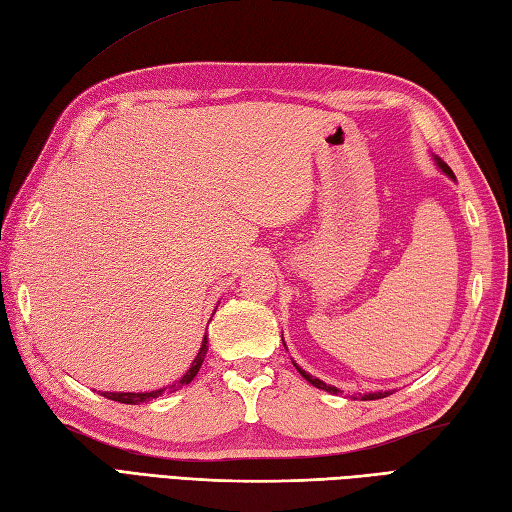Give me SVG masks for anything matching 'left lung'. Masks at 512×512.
<instances>
[{
    "label": "left lung",
    "mask_w": 512,
    "mask_h": 512,
    "mask_svg": "<svg viewBox=\"0 0 512 512\" xmlns=\"http://www.w3.org/2000/svg\"><path fill=\"white\" fill-rule=\"evenodd\" d=\"M434 163L438 165V168H441V172L445 174V176H449L451 181H456V176H454V172H451V168L449 165L443 161V159H438V157H434ZM285 344V342H283ZM294 366H296V371H299L307 382H310L312 386H316V388H320V390H327V392H331V395H338V388L336 386H331V384H325L323 379H318V377H314V375H310V373H305L303 368L294 362ZM388 395H392V390H375V392H366V395H362V401H373V399H384V397H388Z\"/></svg>",
    "instance_id": "left-lung-1"
}]
</instances>
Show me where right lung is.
Returning a JSON list of instances; mask_svg holds the SVG:
<instances>
[{
	"label": "right lung",
	"instance_id": "right-lung-1",
	"mask_svg": "<svg viewBox=\"0 0 512 512\" xmlns=\"http://www.w3.org/2000/svg\"><path fill=\"white\" fill-rule=\"evenodd\" d=\"M213 314H216V312H213ZM205 355H207V334H205V338H202L200 351L196 353V358H194L192 366H189V371H187L181 379H178V382H174V384H170V386H163V388H159V390H150V392H100V395H102V397H106V399H111V401L130 403V406H137V403H144V401H150V399H157L159 395H163L165 390L174 392V390L183 388V386H187L189 382H192V379L198 375L202 362H205Z\"/></svg>",
	"mask_w": 512,
	"mask_h": 512
}]
</instances>
